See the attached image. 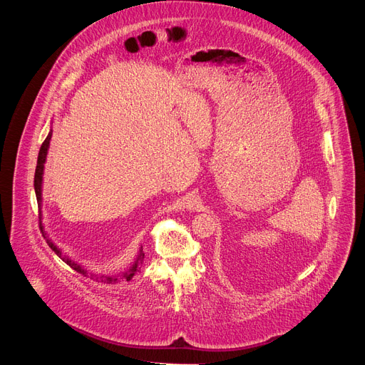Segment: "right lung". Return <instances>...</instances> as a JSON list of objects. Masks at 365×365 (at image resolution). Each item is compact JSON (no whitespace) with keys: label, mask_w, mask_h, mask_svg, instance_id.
<instances>
[{"label":"right lung","mask_w":365,"mask_h":365,"mask_svg":"<svg viewBox=\"0 0 365 365\" xmlns=\"http://www.w3.org/2000/svg\"><path fill=\"white\" fill-rule=\"evenodd\" d=\"M50 138H51V133H48V135L46 137V140L43 141V144H41V147H40V151H38V159H37V166H36V173H34V190H36V196H37V203L40 205V202H41V180H43V169H44V162H46V155H47V148H48V143H50ZM47 244H48V247L53 250L58 255H61V251L58 250V247L51 242L50 240H47ZM62 257V255H61ZM143 258H144V254H143V251H140V255H138V258H137V262H135V264L131 267V270L130 272H127L125 274H124V277L127 279V282L128 280H131L133 279V276L137 273V266H138V263H141L143 262ZM65 262L73 269V270H76L78 273H82V274H85V270L83 269H81V266H78V264H75L73 262H71L69 258H63ZM106 280L107 282H110V283H114V282H117V279H113V277H106Z\"/></svg>","instance_id":"right-lung-1"}]
</instances>
